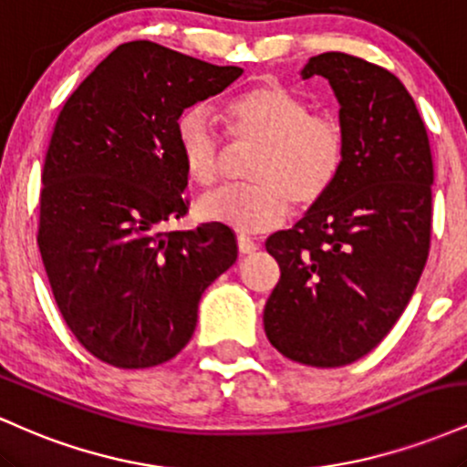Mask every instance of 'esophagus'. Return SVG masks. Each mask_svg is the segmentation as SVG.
Returning <instances> with one entry per match:
<instances>
[{
	"label": "esophagus",
	"instance_id": "34e87169",
	"mask_svg": "<svg viewBox=\"0 0 467 467\" xmlns=\"http://www.w3.org/2000/svg\"><path fill=\"white\" fill-rule=\"evenodd\" d=\"M237 245H239L241 254H252V252H254V250H259V245H256L250 237H245V234H239Z\"/></svg>",
	"mask_w": 467,
	"mask_h": 467
}]
</instances>
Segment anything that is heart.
Masks as SVG:
<instances>
[{
    "instance_id": "obj_1",
    "label": "heart",
    "mask_w": 467,
    "mask_h": 467,
    "mask_svg": "<svg viewBox=\"0 0 467 467\" xmlns=\"http://www.w3.org/2000/svg\"><path fill=\"white\" fill-rule=\"evenodd\" d=\"M237 144H259L250 160L254 182L203 195L197 211L206 222L256 234L281 226L292 203L309 208L334 189L347 162V131L331 114H316L301 96L278 83H261L223 107ZM186 171L197 184L219 182L226 142L203 107H191L175 127Z\"/></svg>"
}]
</instances>
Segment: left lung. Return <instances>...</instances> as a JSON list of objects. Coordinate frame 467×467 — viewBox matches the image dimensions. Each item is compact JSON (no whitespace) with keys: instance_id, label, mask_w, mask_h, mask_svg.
Returning a JSON list of instances; mask_svg holds the SVG:
<instances>
[{"instance_id":"1","label":"left lung","mask_w":467,"mask_h":467,"mask_svg":"<svg viewBox=\"0 0 467 467\" xmlns=\"http://www.w3.org/2000/svg\"><path fill=\"white\" fill-rule=\"evenodd\" d=\"M340 103L347 162L292 230L265 241L281 278L264 309L276 351L334 368L375 349L409 305L431 250L432 155L415 100L389 69L345 55L312 57Z\"/></svg>"}]
</instances>
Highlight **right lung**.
<instances>
[{
	"label": "right lung",
	"mask_w": 467,
	"mask_h": 467,
	"mask_svg": "<svg viewBox=\"0 0 467 467\" xmlns=\"http://www.w3.org/2000/svg\"><path fill=\"white\" fill-rule=\"evenodd\" d=\"M241 74L130 41L96 66L57 118L36 244L58 312L100 362L149 368L178 356L203 289L237 261L228 226H164L189 213V171L175 138L182 111Z\"/></svg>",
	"instance_id": "obj_1"
}]
</instances>
